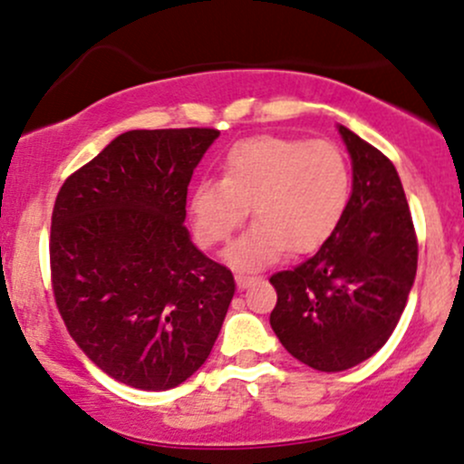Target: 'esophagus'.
I'll return each mask as SVG.
<instances>
[{
  "instance_id": "1",
  "label": "esophagus",
  "mask_w": 464,
  "mask_h": 464,
  "mask_svg": "<svg viewBox=\"0 0 464 464\" xmlns=\"http://www.w3.org/2000/svg\"><path fill=\"white\" fill-rule=\"evenodd\" d=\"M254 280H256V278H254V276L238 272V274H237V287H238V289H247L249 285L254 283Z\"/></svg>"
}]
</instances>
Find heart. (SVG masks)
<instances>
[{
	"instance_id": "b5f03b06",
	"label": "heart",
	"mask_w": 464,
	"mask_h": 464,
	"mask_svg": "<svg viewBox=\"0 0 464 464\" xmlns=\"http://www.w3.org/2000/svg\"><path fill=\"white\" fill-rule=\"evenodd\" d=\"M351 197V166L337 144L263 135L227 150L221 179L192 186L188 210L197 241L215 247L246 221L249 230L226 252L237 269H258L285 249L309 252L326 241Z\"/></svg>"
}]
</instances>
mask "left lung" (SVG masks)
Returning a JSON list of instances; mask_svg holds the SVG:
<instances>
[{
	"mask_svg": "<svg viewBox=\"0 0 464 464\" xmlns=\"http://www.w3.org/2000/svg\"><path fill=\"white\" fill-rule=\"evenodd\" d=\"M353 164L344 215L320 249L269 278V324L298 362L340 372L388 342L414 285L419 246L399 173L382 150L337 127Z\"/></svg>",
	"mask_w": 464,
	"mask_h": 464,
	"instance_id": "1",
	"label": "left lung"
}]
</instances>
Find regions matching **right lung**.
Segmentation results:
<instances>
[{
	"instance_id": "right-lung-1",
	"label": "right lung",
	"mask_w": 464,
	"mask_h": 464,
	"mask_svg": "<svg viewBox=\"0 0 464 464\" xmlns=\"http://www.w3.org/2000/svg\"><path fill=\"white\" fill-rule=\"evenodd\" d=\"M217 129L127 131L65 179L52 289L81 351L120 383L170 390L210 355L234 276L190 241L186 195Z\"/></svg>"
}]
</instances>
